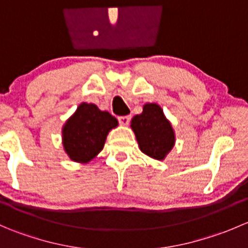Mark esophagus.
<instances>
[{"instance_id":"1","label":"esophagus","mask_w":248,"mask_h":248,"mask_svg":"<svg viewBox=\"0 0 248 248\" xmlns=\"http://www.w3.org/2000/svg\"><path fill=\"white\" fill-rule=\"evenodd\" d=\"M119 119V122L122 124V126H127L131 121V115H126V116H120L117 117Z\"/></svg>"}]
</instances>
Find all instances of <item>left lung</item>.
<instances>
[{"label": "left lung", "instance_id": "1", "mask_svg": "<svg viewBox=\"0 0 248 248\" xmlns=\"http://www.w3.org/2000/svg\"><path fill=\"white\" fill-rule=\"evenodd\" d=\"M131 128L141 152L151 158L162 161L174 147V129L158 104H145L141 114L132 119Z\"/></svg>", "mask_w": 248, "mask_h": 248}]
</instances>
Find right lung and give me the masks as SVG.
Returning a JSON list of instances; mask_svg holds the SVG:
<instances>
[{
  "mask_svg": "<svg viewBox=\"0 0 248 248\" xmlns=\"http://www.w3.org/2000/svg\"><path fill=\"white\" fill-rule=\"evenodd\" d=\"M117 120L92 103H81L62 128V144L72 161L89 163L103 150L107 136Z\"/></svg>",
  "mask_w": 248,
  "mask_h": 248,
  "instance_id": "obj_1",
  "label": "right lung"
}]
</instances>
